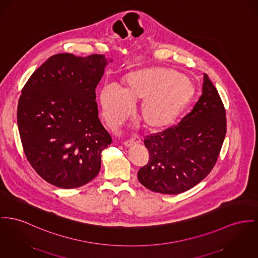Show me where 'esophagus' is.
I'll list each match as a JSON object with an SVG mask.
<instances>
[{"mask_svg":"<svg viewBox=\"0 0 258 258\" xmlns=\"http://www.w3.org/2000/svg\"><path fill=\"white\" fill-rule=\"evenodd\" d=\"M140 142H141L140 138L137 137V136H133L131 139L125 141V142H124V145H125V147H131V146H133L134 144H139Z\"/></svg>","mask_w":258,"mask_h":258,"instance_id":"obj_1","label":"esophagus"}]
</instances>
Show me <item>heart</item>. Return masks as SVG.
I'll return each instance as SVG.
<instances>
[{
	"mask_svg": "<svg viewBox=\"0 0 258 258\" xmlns=\"http://www.w3.org/2000/svg\"><path fill=\"white\" fill-rule=\"evenodd\" d=\"M123 90L115 85L103 87L101 93L103 116L108 125H117L142 102L139 116L151 130L171 125L192 100L196 87L189 77L174 70L148 69L129 73Z\"/></svg>",
	"mask_w": 258,
	"mask_h": 258,
	"instance_id": "heart-1",
	"label": "heart"
}]
</instances>
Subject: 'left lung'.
I'll use <instances>...</instances> for the list:
<instances>
[{
    "label": "left lung",
    "instance_id": "left-lung-1",
    "mask_svg": "<svg viewBox=\"0 0 258 258\" xmlns=\"http://www.w3.org/2000/svg\"><path fill=\"white\" fill-rule=\"evenodd\" d=\"M226 111L208 76L192 110L177 125L147 136L150 160L138 180L153 191L177 195L195 187L214 167L226 135Z\"/></svg>",
    "mask_w": 258,
    "mask_h": 258
}]
</instances>
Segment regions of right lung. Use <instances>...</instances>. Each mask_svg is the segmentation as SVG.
Listing matches in <instances>:
<instances>
[{
  "label": "right lung",
  "mask_w": 258,
  "mask_h": 258,
  "mask_svg": "<svg viewBox=\"0 0 258 258\" xmlns=\"http://www.w3.org/2000/svg\"><path fill=\"white\" fill-rule=\"evenodd\" d=\"M106 66L103 54L57 53L35 70L21 91L18 125L24 154L37 174L55 187H81L100 172L102 151L112 141L96 103Z\"/></svg>",
  "instance_id": "1"
}]
</instances>
